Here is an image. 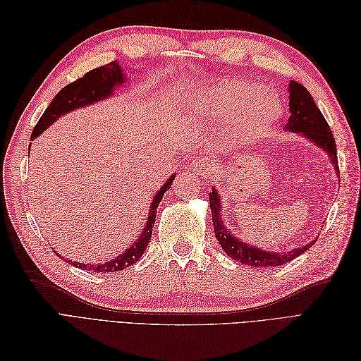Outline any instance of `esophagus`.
<instances>
[{
    "label": "esophagus",
    "instance_id": "obj_1",
    "mask_svg": "<svg viewBox=\"0 0 361 361\" xmlns=\"http://www.w3.org/2000/svg\"><path fill=\"white\" fill-rule=\"evenodd\" d=\"M190 167H191V170L195 171V173H204V171L209 170L211 164H209V161H207L206 158H195V159L191 162Z\"/></svg>",
    "mask_w": 361,
    "mask_h": 361
}]
</instances>
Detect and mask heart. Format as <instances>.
<instances>
[{
  "label": "heart",
  "mask_w": 361,
  "mask_h": 361,
  "mask_svg": "<svg viewBox=\"0 0 361 361\" xmlns=\"http://www.w3.org/2000/svg\"><path fill=\"white\" fill-rule=\"evenodd\" d=\"M262 92L257 82L224 81L199 97L197 110L214 122L227 123L232 138L243 143L264 133L280 111L276 97Z\"/></svg>",
  "instance_id": "heart-1"
}]
</instances>
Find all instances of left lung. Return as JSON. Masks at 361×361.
I'll use <instances>...</instances> for the list:
<instances>
[{
  "instance_id": "obj_1",
  "label": "left lung",
  "mask_w": 361,
  "mask_h": 361,
  "mask_svg": "<svg viewBox=\"0 0 361 361\" xmlns=\"http://www.w3.org/2000/svg\"><path fill=\"white\" fill-rule=\"evenodd\" d=\"M289 111L290 117L285 129L290 130V133H298L309 138L316 146L322 147L329 154L333 166L336 169V174H338V162H337V152H336V141L333 137L331 129L326 123L325 117L319 111V108L316 106L312 94L307 92L305 87L297 81L289 82ZM209 204L212 211V223L216 241L220 243L223 250L231 256L233 260L241 262V264L250 265V267H279L285 265L286 262L293 260L302 255L305 250L313 245V241L304 247H298L290 251H283V253H274V251H267L257 248L255 245L245 244L239 241L231 232V228H226L223 218L220 215L221 202L218 197V192L212 190L209 192ZM316 241V238H314Z\"/></svg>"
}]
</instances>
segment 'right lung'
I'll use <instances>...</instances> for the list:
<instances>
[{
	"label": "right lung",
	"mask_w": 361,
	"mask_h": 361,
	"mask_svg": "<svg viewBox=\"0 0 361 361\" xmlns=\"http://www.w3.org/2000/svg\"><path fill=\"white\" fill-rule=\"evenodd\" d=\"M125 69L117 61H111L105 64V66L96 68L90 72H87L82 78L76 80L56 94V97L51 101L45 113L42 114L39 118V122L36 123L35 129L31 133V140H35L39 137L43 130H47L56 120L66 113L76 110V108L92 105L94 102H99L101 99H106L108 96L114 94L113 90L117 89L120 84L125 82ZM174 176H171L166 183L162 185V188L154 195V200H152L150 204V211L147 216V223L143 228V233L140 235L137 241L130 245L125 253L118 255L116 259L105 262V264L99 265H92V264H80V262H72L71 265L76 268H82L85 271H93V272H114V271H122L128 267H130L135 262L140 260V257L143 256L145 250L150 241L152 236V228L155 226V216H157V209L158 204L162 200V195L169 188L171 187ZM59 256V253H57ZM61 257V256H60ZM69 264V260H66Z\"/></svg>",
	"instance_id": "right-lung-1"
}]
</instances>
